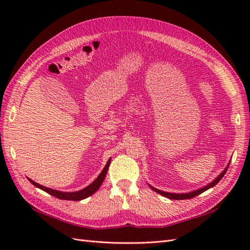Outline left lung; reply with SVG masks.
<instances>
[{
	"instance_id": "1",
	"label": "left lung",
	"mask_w": 250,
	"mask_h": 250,
	"mask_svg": "<svg viewBox=\"0 0 250 250\" xmlns=\"http://www.w3.org/2000/svg\"><path fill=\"white\" fill-rule=\"evenodd\" d=\"M229 165H228V167H226V168L224 169V171H223V172L220 174V175H219V176H218L214 181H211L210 184H208V186H206L204 188H199V190H197V191H194V192H191V193H186V194H173V193H167V192L160 191V190H157V188H153V187H151V186H150V188H152L153 191H155L156 193L161 194V195L165 196V197L170 198V199H175V200L191 199V198H193V197H196V196H198L199 194H201V193H203V192H206L207 190H208L209 188L216 186V185L219 183V181H220V180L222 179V177L224 176V174L226 173V171H228V169H229Z\"/></svg>"
}]
</instances>
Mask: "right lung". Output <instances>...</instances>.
I'll list each match as a JSON object with an SVG mask.
<instances>
[{
    "mask_svg": "<svg viewBox=\"0 0 250 250\" xmlns=\"http://www.w3.org/2000/svg\"><path fill=\"white\" fill-rule=\"evenodd\" d=\"M109 165H110V158L108 160L106 166H105L104 169L102 170V172L100 173V175L97 177V179L94 181L93 184H90L88 187L82 188V190H80V191L73 192V193H66V192H60V191H56V190H52V188H46V187L39 185L37 183H35V181H33L32 179H30V178H28V179H29L30 183H31L32 185H34L35 187L41 188V190H42L44 192H47L48 194H50L52 196H54V197H56L58 199L79 201V200H82V199L89 197L90 195H93L98 190V188H100V186L102 185L103 180L105 178V175H106Z\"/></svg>",
    "mask_w": 250,
    "mask_h": 250,
    "instance_id": "obj_1",
    "label": "right lung"
}]
</instances>
